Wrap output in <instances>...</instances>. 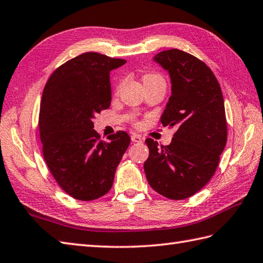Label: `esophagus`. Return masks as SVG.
Instances as JSON below:
<instances>
[{
	"mask_svg": "<svg viewBox=\"0 0 263 263\" xmlns=\"http://www.w3.org/2000/svg\"><path fill=\"white\" fill-rule=\"evenodd\" d=\"M131 140H132V142H142V138L140 137V136H138V135H132L131 136Z\"/></svg>",
	"mask_w": 263,
	"mask_h": 263,
	"instance_id": "34e87169",
	"label": "esophagus"
}]
</instances>
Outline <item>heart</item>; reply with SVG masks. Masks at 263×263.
Instances as JSON below:
<instances>
[{
  "instance_id": "1",
  "label": "heart",
  "mask_w": 263,
  "mask_h": 263,
  "mask_svg": "<svg viewBox=\"0 0 263 263\" xmlns=\"http://www.w3.org/2000/svg\"><path fill=\"white\" fill-rule=\"evenodd\" d=\"M158 79H163L159 74H155V73H149L143 77V82L144 81H150V80H158Z\"/></svg>"
}]
</instances>
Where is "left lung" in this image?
I'll return each instance as SVG.
<instances>
[{
  "mask_svg": "<svg viewBox=\"0 0 263 263\" xmlns=\"http://www.w3.org/2000/svg\"><path fill=\"white\" fill-rule=\"evenodd\" d=\"M154 61L168 71L172 82L160 122L177 130L168 146L147 139L143 168L156 192L183 200L200 191L217 170L227 141L224 98L209 66L193 55L173 48Z\"/></svg>",
  "mask_w": 263,
  "mask_h": 263,
  "instance_id": "8db88e82",
  "label": "left lung"
}]
</instances>
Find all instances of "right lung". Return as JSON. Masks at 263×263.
I'll list each match as a JSON object with an SVG mask.
<instances>
[{"label": "right lung", "mask_w": 263, "mask_h": 263, "mask_svg": "<svg viewBox=\"0 0 263 263\" xmlns=\"http://www.w3.org/2000/svg\"><path fill=\"white\" fill-rule=\"evenodd\" d=\"M126 61L88 52L49 77L39 110L43 155L55 181L72 198L90 201L107 193L131 139L124 131L104 141L95 115L111 100L109 72Z\"/></svg>", "instance_id": "obj_1"}]
</instances>
